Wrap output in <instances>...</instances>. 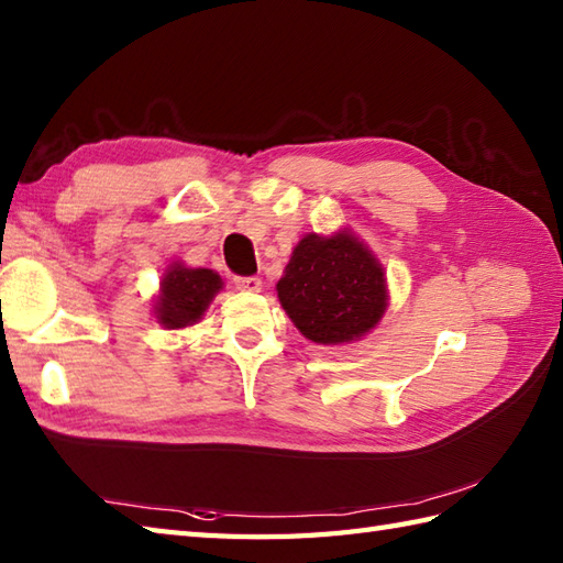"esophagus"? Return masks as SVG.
<instances>
[{
    "instance_id": "obj_1",
    "label": "esophagus",
    "mask_w": 563,
    "mask_h": 563,
    "mask_svg": "<svg viewBox=\"0 0 563 563\" xmlns=\"http://www.w3.org/2000/svg\"><path fill=\"white\" fill-rule=\"evenodd\" d=\"M234 285L242 292H261V288H263L261 278H256V275H251V278H236Z\"/></svg>"
}]
</instances>
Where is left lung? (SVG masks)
<instances>
[{
	"label": "left lung",
	"mask_w": 563,
	"mask_h": 563,
	"mask_svg": "<svg viewBox=\"0 0 563 563\" xmlns=\"http://www.w3.org/2000/svg\"><path fill=\"white\" fill-rule=\"evenodd\" d=\"M275 290L297 331L319 345L361 341L389 307L385 266L349 227L305 234Z\"/></svg>",
	"instance_id": "obj_1"
}]
</instances>
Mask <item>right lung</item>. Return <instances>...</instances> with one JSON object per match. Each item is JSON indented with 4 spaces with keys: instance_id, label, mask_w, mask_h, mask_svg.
Segmentation results:
<instances>
[{
    "instance_id": "right-lung-1",
    "label": "right lung",
    "mask_w": 563,
    "mask_h": 563,
    "mask_svg": "<svg viewBox=\"0 0 563 563\" xmlns=\"http://www.w3.org/2000/svg\"><path fill=\"white\" fill-rule=\"evenodd\" d=\"M222 288L224 283L212 268H190L184 261H172L159 280V292L154 295L152 314L169 331L188 329L206 317Z\"/></svg>"
}]
</instances>
